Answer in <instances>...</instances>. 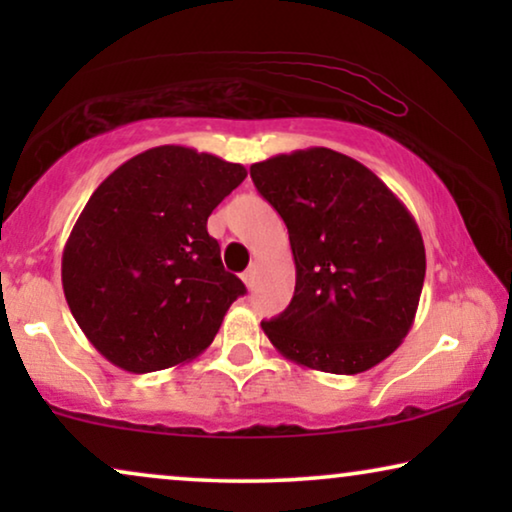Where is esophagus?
Masks as SVG:
<instances>
[{
  "label": "esophagus",
  "mask_w": 512,
  "mask_h": 512,
  "mask_svg": "<svg viewBox=\"0 0 512 512\" xmlns=\"http://www.w3.org/2000/svg\"><path fill=\"white\" fill-rule=\"evenodd\" d=\"M242 282L247 284V289H254V282H256V265H251L249 270H244Z\"/></svg>",
  "instance_id": "1"
}]
</instances>
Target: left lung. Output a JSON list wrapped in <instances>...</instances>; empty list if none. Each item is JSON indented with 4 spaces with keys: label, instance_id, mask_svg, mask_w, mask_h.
I'll return each mask as SVG.
<instances>
[{
    "label": "left lung",
    "instance_id": "left-lung-1",
    "mask_svg": "<svg viewBox=\"0 0 512 512\" xmlns=\"http://www.w3.org/2000/svg\"><path fill=\"white\" fill-rule=\"evenodd\" d=\"M289 230L296 291L261 328L298 366L356 375L394 354L415 321L426 251L408 207L359 160L324 146L251 165Z\"/></svg>",
    "mask_w": 512,
    "mask_h": 512
}]
</instances>
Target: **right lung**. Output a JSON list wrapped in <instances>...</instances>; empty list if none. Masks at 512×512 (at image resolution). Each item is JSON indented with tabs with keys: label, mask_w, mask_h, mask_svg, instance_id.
Masks as SVG:
<instances>
[{
	"label": "right lung",
	"mask_w": 512,
	"mask_h": 512,
	"mask_svg": "<svg viewBox=\"0 0 512 512\" xmlns=\"http://www.w3.org/2000/svg\"><path fill=\"white\" fill-rule=\"evenodd\" d=\"M244 177L240 163L165 144L95 188L62 251V289L104 359L153 373L212 345L247 289L223 270L207 219Z\"/></svg>",
	"instance_id": "right-lung-1"
}]
</instances>
